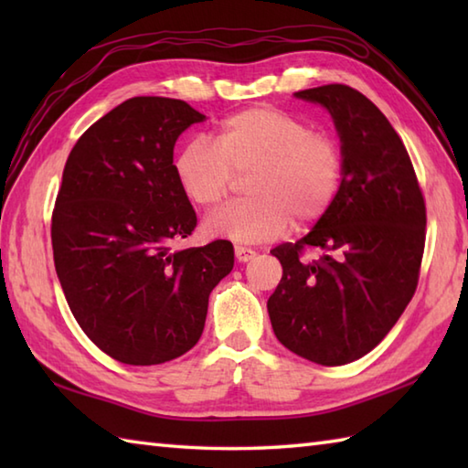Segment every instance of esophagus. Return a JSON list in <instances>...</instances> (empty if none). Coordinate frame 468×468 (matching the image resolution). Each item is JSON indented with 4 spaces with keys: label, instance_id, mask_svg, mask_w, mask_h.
<instances>
[{
    "label": "esophagus",
    "instance_id": "1",
    "mask_svg": "<svg viewBox=\"0 0 468 468\" xmlns=\"http://www.w3.org/2000/svg\"><path fill=\"white\" fill-rule=\"evenodd\" d=\"M255 255H257V253H255V251L251 250V247L235 245V257H237V261H241V263H247V261H251Z\"/></svg>",
    "mask_w": 468,
    "mask_h": 468
}]
</instances>
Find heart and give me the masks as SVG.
<instances>
[{"label": "heart", "instance_id": "heart-1", "mask_svg": "<svg viewBox=\"0 0 468 468\" xmlns=\"http://www.w3.org/2000/svg\"><path fill=\"white\" fill-rule=\"evenodd\" d=\"M173 173L197 207L223 203L235 175L251 173V197L208 215L205 229L221 239L263 243L283 235L292 218L310 225L330 211L344 183L346 154L335 136L314 133L305 121L273 106H253L225 118L215 143H186Z\"/></svg>", "mask_w": 468, "mask_h": 468}]
</instances>
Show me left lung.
<instances>
[{
  "label": "left lung",
  "instance_id": "left-lung-1",
  "mask_svg": "<svg viewBox=\"0 0 468 468\" xmlns=\"http://www.w3.org/2000/svg\"><path fill=\"white\" fill-rule=\"evenodd\" d=\"M330 111L346 154L344 183L310 233L271 250L283 275L267 312L287 350L350 364L380 344L419 285L426 205L409 151L378 106L346 84L295 92ZM315 250V261H305Z\"/></svg>",
  "mask_w": 468,
  "mask_h": 468
}]
</instances>
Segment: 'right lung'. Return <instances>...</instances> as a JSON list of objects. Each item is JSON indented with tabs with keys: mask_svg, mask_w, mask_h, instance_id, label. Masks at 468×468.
<instances>
[{
	"mask_svg": "<svg viewBox=\"0 0 468 468\" xmlns=\"http://www.w3.org/2000/svg\"><path fill=\"white\" fill-rule=\"evenodd\" d=\"M205 114L183 101L136 96L78 138L52 213L66 302L114 360L163 364L198 342L208 293L233 270L231 241L173 251L197 227L173 173L176 138Z\"/></svg>",
	"mask_w": 468,
	"mask_h": 468,
	"instance_id": "right-lung-1",
	"label": "right lung"
}]
</instances>
